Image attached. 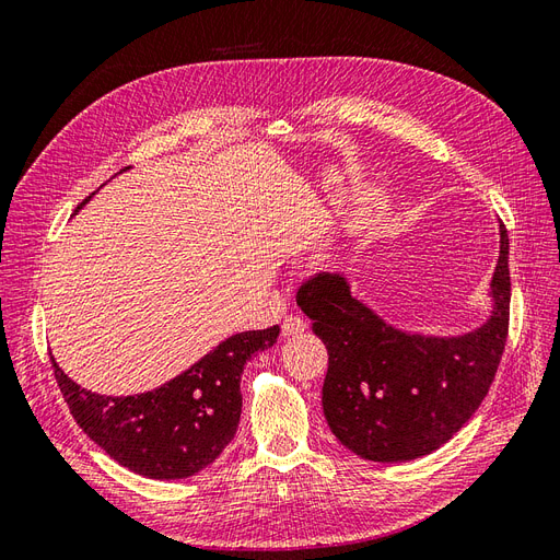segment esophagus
Here are the masks:
<instances>
[{
  "instance_id": "obj_1",
  "label": "esophagus",
  "mask_w": 560,
  "mask_h": 560,
  "mask_svg": "<svg viewBox=\"0 0 560 560\" xmlns=\"http://www.w3.org/2000/svg\"><path fill=\"white\" fill-rule=\"evenodd\" d=\"M303 329H306V319L299 315H287L282 319V336H294V334H301Z\"/></svg>"
}]
</instances>
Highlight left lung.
<instances>
[{
  "instance_id": "left-lung-1",
  "label": "left lung",
  "mask_w": 560,
  "mask_h": 560,
  "mask_svg": "<svg viewBox=\"0 0 560 560\" xmlns=\"http://www.w3.org/2000/svg\"><path fill=\"white\" fill-rule=\"evenodd\" d=\"M493 313L463 336L406 334L350 294L338 273L299 287L296 303L329 352L322 409L338 442L364 460L406 463L436 451L479 409L510 329V238L490 280Z\"/></svg>"
}]
</instances>
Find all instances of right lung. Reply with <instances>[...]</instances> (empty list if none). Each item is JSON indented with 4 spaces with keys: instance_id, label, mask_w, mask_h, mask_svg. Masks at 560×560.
<instances>
[{
    "instance_id": "right-lung-1",
    "label": "right lung",
    "mask_w": 560,
    "mask_h": 560,
    "mask_svg": "<svg viewBox=\"0 0 560 560\" xmlns=\"http://www.w3.org/2000/svg\"><path fill=\"white\" fill-rule=\"evenodd\" d=\"M278 334L276 325L229 336L177 378L130 397L95 395L67 378L54 354L50 364L77 425L118 465L147 479H186L231 444L243 411V369Z\"/></svg>"
}]
</instances>
